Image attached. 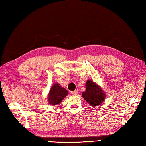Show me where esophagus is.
I'll return each instance as SVG.
<instances>
[{
    "instance_id": "34e87169",
    "label": "esophagus",
    "mask_w": 146,
    "mask_h": 146,
    "mask_svg": "<svg viewBox=\"0 0 146 146\" xmlns=\"http://www.w3.org/2000/svg\"><path fill=\"white\" fill-rule=\"evenodd\" d=\"M78 91H77V90L73 91V92H72V95H78Z\"/></svg>"
}]
</instances>
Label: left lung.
<instances>
[{
    "label": "left lung",
    "mask_w": 146,
    "mask_h": 146,
    "mask_svg": "<svg viewBox=\"0 0 146 146\" xmlns=\"http://www.w3.org/2000/svg\"><path fill=\"white\" fill-rule=\"evenodd\" d=\"M86 90L82 93V97L92 107L101 105L106 98V93L96 82L92 80L86 82Z\"/></svg>",
    "instance_id": "1"
}]
</instances>
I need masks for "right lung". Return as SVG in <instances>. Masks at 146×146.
I'll return each instance as SVG.
<instances>
[{"mask_svg":"<svg viewBox=\"0 0 146 146\" xmlns=\"http://www.w3.org/2000/svg\"><path fill=\"white\" fill-rule=\"evenodd\" d=\"M67 95V90L60 86L59 83L55 82L51 86L48 93V103L50 105L56 106L61 102Z\"/></svg>","mask_w":146,"mask_h":146,"instance_id":"right-lung-1","label":"right lung"}]
</instances>
